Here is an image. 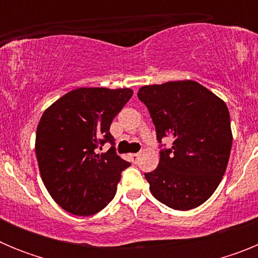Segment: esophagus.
Masks as SVG:
<instances>
[{"mask_svg":"<svg viewBox=\"0 0 258 258\" xmlns=\"http://www.w3.org/2000/svg\"><path fill=\"white\" fill-rule=\"evenodd\" d=\"M131 159L133 163H137V160L140 159V154H131Z\"/></svg>","mask_w":258,"mask_h":258,"instance_id":"34e87169","label":"esophagus"}]
</instances>
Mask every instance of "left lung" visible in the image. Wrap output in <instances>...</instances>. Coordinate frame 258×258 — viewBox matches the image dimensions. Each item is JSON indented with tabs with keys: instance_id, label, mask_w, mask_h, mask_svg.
I'll list each match as a JSON object with an SVG mask.
<instances>
[{
	"instance_id": "8db88e82",
	"label": "left lung",
	"mask_w": 258,
	"mask_h": 258,
	"mask_svg": "<svg viewBox=\"0 0 258 258\" xmlns=\"http://www.w3.org/2000/svg\"><path fill=\"white\" fill-rule=\"evenodd\" d=\"M138 98L149 109L160 143V161L145 173L152 195L177 211L197 208L222 179L232 145L226 103L197 81L142 86ZM173 138L172 147L161 143Z\"/></svg>"
}]
</instances>
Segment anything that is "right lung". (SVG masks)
Listing matches in <instances>:
<instances>
[{
  "label": "right lung",
  "instance_id": "obj_1",
  "mask_svg": "<svg viewBox=\"0 0 258 258\" xmlns=\"http://www.w3.org/2000/svg\"><path fill=\"white\" fill-rule=\"evenodd\" d=\"M133 95L131 89L79 88L52 103L36 133L41 178L64 211L92 216L115 197L121 172L131 163L116 155L112 120ZM108 142L104 154L97 149Z\"/></svg>",
  "mask_w": 258,
  "mask_h": 258
}]
</instances>
